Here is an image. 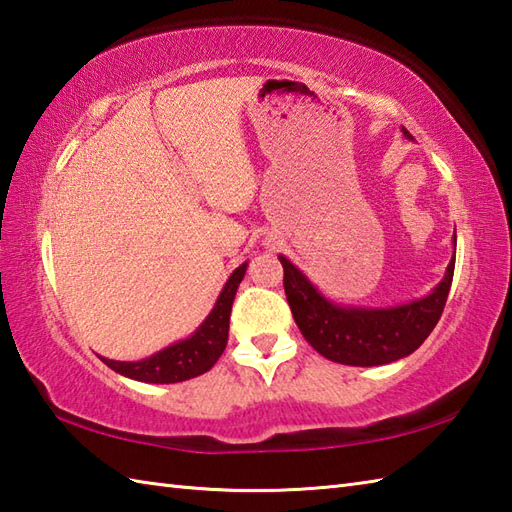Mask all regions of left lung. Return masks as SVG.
<instances>
[{"label":"left lung","instance_id":"1","mask_svg":"<svg viewBox=\"0 0 512 512\" xmlns=\"http://www.w3.org/2000/svg\"><path fill=\"white\" fill-rule=\"evenodd\" d=\"M402 134L413 140L405 127ZM279 262L288 306L301 334L328 361L354 367L387 365L416 352L442 317L455 268L451 259L440 284L422 299L394 308H354L325 299L286 255H279Z\"/></svg>","mask_w":512,"mask_h":512}]
</instances>
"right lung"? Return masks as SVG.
<instances>
[{"label": "right lung", "mask_w": 512, "mask_h": 512, "mask_svg": "<svg viewBox=\"0 0 512 512\" xmlns=\"http://www.w3.org/2000/svg\"><path fill=\"white\" fill-rule=\"evenodd\" d=\"M246 266L248 262L233 270V275L226 279L209 317L200 323V328L189 339L171 343L165 350L140 358V361H112V358L105 356L99 358L107 367L114 369L116 374L140 380V383H182V380L209 372L226 347L228 319H231L235 292L246 275Z\"/></svg>", "instance_id": "obj_1"}]
</instances>
